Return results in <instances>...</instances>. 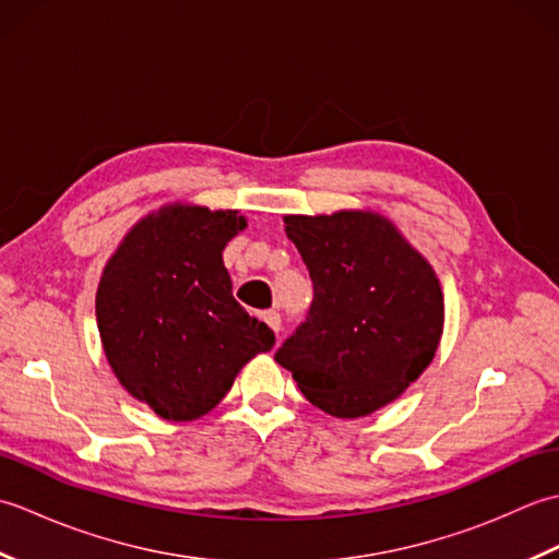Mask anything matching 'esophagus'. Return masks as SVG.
<instances>
[{"instance_id":"34e87169","label":"esophagus","mask_w":559,"mask_h":559,"mask_svg":"<svg viewBox=\"0 0 559 559\" xmlns=\"http://www.w3.org/2000/svg\"><path fill=\"white\" fill-rule=\"evenodd\" d=\"M261 317H264V322L278 334V331H281V314L276 310H266Z\"/></svg>"}]
</instances>
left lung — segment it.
<instances>
[{
  "label": "left lung",
  "mask_w": 559,
  "mask_h": 559,
  "mask_svg": "<svg viewBox=\"0 0 559 559\" xmlns=\"http://www.w3.org/2000/svg\"><path fill=\"white\" fill-rule=\"evenodd\" d=\"M283 221L310 271L314 300L273 358L317 408L362 418L399 399L432 362L444 326L442 286L379 213Z\"/></svg>",
  "instance_id": "8db88e82"
}]
</instances>
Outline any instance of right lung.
<instances>
[{
    "instance_id": "1",
    "label": "right lung",
    "mask_w": 559,
    "mask_h": 559,
    "mask_svg": "<svg viewBox=\"0 0 559 559\" xmlns=\"http://www.w3.org/2000/svg\"><path fill=\"white\" fill-rule=\"evenodd\" d=\"M237 211L170 204L141 218L105 266L96 317L115 377L165 420L206 415L237 372L276 343L233 298L223 249Z\"/></svg>"
}]
</instances>
